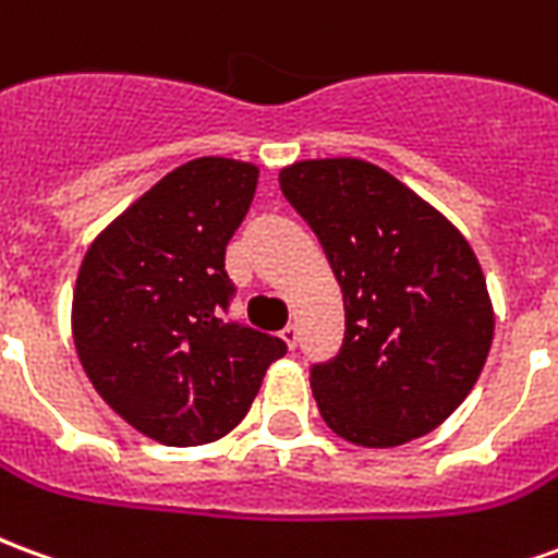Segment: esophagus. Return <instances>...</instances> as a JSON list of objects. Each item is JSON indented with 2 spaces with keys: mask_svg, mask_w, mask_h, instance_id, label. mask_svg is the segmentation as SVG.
<instances>
[{
  "mask_svg": "<svg viewBox=\"0 0 558 558\" xmlns=\"http://www.w3.org/2000/svg\"><path fill=\"white\" fill-rule=\"evenodd\" d=\"M280 338L287 340V347H290V350H295V347H299V326H287L283 328V331H280Z\"/></svg>",
  "mask_w": 558,
  "mask_h": 558,
  "instance_id": "34e87169",
  "label": "esophagus"
}]
</instances>
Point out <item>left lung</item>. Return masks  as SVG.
Wrapping results in <instances>:
<instances>
[{"label": "left lung", "instance_id": "1", "mask_svg": "<svg viewBox=\"0 0 558 558\" xmlns=\"http://www.w3.org/2000/svg\"><path fill=\"white\" fill-rule=\"evenodd\" d=\"M280 191L343 292V343L311 364L323 421L364 448L439 427L472 391L493 340L490 295L466 239L367 160L292 163Z\"/></svg>", "mask_w": 558, "mask_h": 558}]
</instances>
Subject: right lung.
Returning <instances> with one entry per match:
<instances>
[{"label":"right lung","instance_id":"obj_1","mask_svg":"<svg viewBox=\"0 0 558 558\" xmlns=\"http://www.w3.org/2000/svg\"><path fill=\"white\" fill-rule=\"evenodd\" d=\"M254 163L196 158L92 242L74 290V343L95 391L148 439L215 442L239 424L287 343L227 319L223 268L251 208Z\"/></svg>","mask_w":558,"mask_h":558}]
</instances>
